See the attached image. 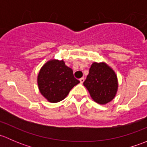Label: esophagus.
<instances>
[{"mask_svg":"<svg viewBox=\"0 0 147 147\" xmlns=\"http://www.w3.org/2000/svg\"><path fill=\"white\" fill-rule=\"evenodd\" d=\"M84 78H80V82L81 84H82V83L84 82Z\"/></svg>","mask_w":147,"mask_h":147,"instance_id":"34e87169","label":"esophagus"}]
</instances>
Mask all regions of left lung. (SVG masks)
Returning a JSON list of instances; mask_svg holds the SVG:
<instances>
[{
    "instance_id": "left-lung-1",
    "label": "left lung",
    "mask_w": 147,
    "mask_h": 147,
    "mask_svg": "<svg viewBox=\"0 0 147 147\" xmlns=\"http://www.w3.org/2000/svg\"><path fill=\"white\" fill-rule=\"evenodd\" d=\"M92 99L100 105L112 101L118 91V79L114 69L105 62H94L83 83Z\"/></svg>"
}]
</instances>
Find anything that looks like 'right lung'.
<instances>
[{
    "mask_svg": "<svg viewBox=\"0 0 147 147\" xmlns=\"http://www.w3.org/2000/svg\"><path fill=\"white\" fill-rule=\"evenodd\" d=\"M37 83L46 100L56 103L64 100L80 81L74 78L72 69L65 65L64 60L50 59L40 69Z\"/></svg>",
    "mask_w": 147,
    "mask_h": 147,
    "instance_id": "1",
    "label": "right lung"
}]
</instances>
